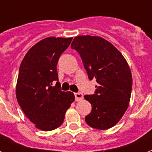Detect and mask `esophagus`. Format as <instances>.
Masks as SVG:
<instances>
[{"instance_id": "34e87169", "label": "esophagus", "mask_w": 152, "mask_h": 152, "mask_svg": "<svg viewBox=\"0 0 152 152\" xmlns=\"http://www.w3.org/2000/svg\"><path fill=\"white\" fill-rule=\"evenodd\" d=\"M75 97H76V102H80L83 98V95L82 93H75Z\"/></svg>"}]
</instances>
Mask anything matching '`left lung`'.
I'll use <instances>...</instances> for the list:
<instances>
[{"instance_id": "1", "label": "left lung", "mask_w": 152, "mask_h": 152, "mask_svg": "<svg viewBox=\"0 0 152 152\" xmlns=\"http://www.w3.org/2000/svg\"><path fill=\"white\" fill-rule=\"evenodd\" d=\"M71 48L78 51L96 92L85 95L92 110L85 121L94 129H108L119 123L129 104L132 74L123 55L110 42L96 36H77Z\"/></svg>"}]
</instances>
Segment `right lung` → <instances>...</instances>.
Listing matches in <instances>:
<instances>
[{"label":"right lung","instance_id":"obj_1","mask_svg":"<svg viewBox=\"0 0 152 152\" xmlns=\"http://www.w3.org/2000/svg\"><path fill=\"white\" fill-rule=\"evenodd\" d=\"M72 37L44 38L33 45L21 62L16 83V98L37 129L50 131L63 123L65 112L75 101L71 91H61L57 63Z\"/></svg>","mask_w":152,"mask_h":152}]
</instances>
